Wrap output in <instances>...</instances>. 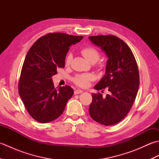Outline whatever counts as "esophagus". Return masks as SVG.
<instances>
[{
	"mask_svg": "<svg viewBox=\"0 0 159 159\" xmlns=\"http://www.w3.org/2000/svg\"><path fill=\"white\" fill-rule=\"evenodd\" d=\"M83 92V91L81 89H76L74 91V94H79V93H81Z\"/></svg>",
	"mask_w": 159,
	"mask_h": 159,
	"instance_id": "1",
	"label": "esophagus"
}]
</instances>
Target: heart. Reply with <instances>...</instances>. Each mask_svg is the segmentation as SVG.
Segmentation results:
<instances>
[{
  "instance_id": "b5f03b06",
  "label": "heart",
  "mask_w": 159,
  "mask_h": 159,
  "mask_svg": "<svg viewBox=\"0 0 159 159\" xmlns=\"http://www.w3.org/2000/svg\"><path fill=\"white\" fill-rule=\"evenodd\" d=\"M80 53L87 61L92 63L98 61L100 56L98 50L93 46L84 47L80 50ZM72 59V54L69 53L66 58V64L67 66L71 63ZM94 79H95V76L91 73L79 74L73 78V82L79 87H87L89 86L90 82L93 81Z\"/></svg>"
}]
</instances>
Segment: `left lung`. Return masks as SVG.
Listing matches in <instances>:
<instances>
[{"label":"left lung","instance_id":"left-lung-1","mask_svg":"<svg viewBox=\"0 0 159 159\" xmlns=\"http://www.w3.org/2000/svg\"><path fill=\"white\" fill-rule=\"evenodd\" d=\"M89 38L109 58L105 75L94 88L102 91L107 88L109 92L105 98L99 92L92 94L89 112L96 122L111 126L126 116L135 100L139 86V69L133 52L122 39L113 35Z\"/></svg>","mask_w":159,"mask_h":159}]
</instances>
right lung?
Masks as SVG:
<instances>
[{
  "label": "right lung",
  "instance_id": "add662e5",
  "mask_svg": "<svg viewBox=\"0 0 159 159\" xmlns=\"http://www.w3.org/2000/svg\"><path fill=\"white\" fill-rule=\"evenodd\" d=\"M83 36L50 33L39 38L26 54L18 83V92L33 119L47 123L58 118L65 109L74 90L68 85L55 88L52 76L65 67L70 46Z\"/></svg>",
  "mask_w": 159,
  "mask_h": 159
}]
</instances>
